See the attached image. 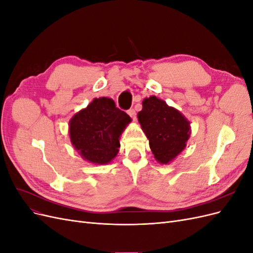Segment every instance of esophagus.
Masks as SVG:
<instances>
[{
	"label": "esophagus",
	"mask_w": 253,
	"mask_h": 253,
	"mask_svg": "<svg viewBox=\"0 0 253 253\" xmlns=\"http://www.w3.org/2000/svg\"><path fill=\"white\" fill-rule=\"evenodd\" d=\"M127 114H128V116L131 117V118H133V119H135L136 118V112H135V110L134 109H129V110H127V112H126Z\"/></svg>",
	"instance_id": "esophagus-1"
}]
</instances>
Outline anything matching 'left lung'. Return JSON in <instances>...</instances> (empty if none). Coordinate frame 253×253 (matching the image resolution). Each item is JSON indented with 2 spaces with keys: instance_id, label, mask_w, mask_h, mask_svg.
<instances>
[{
  "instance_id": "8db88e82",
  "label": "left lung",
  "mask_w": 253,
  "mask_h": 253,
  "mask_svg": "<svg viewBox=\"0 0 253 253\" xmlns=\"http://www.w3.org/2000/svg\"><path fill=\"white\" fill-rule=\"evenodd\" d=\"M138 121L158 163H171L186 148L190 136L189 121L157 97L144 99Z\"/></svg>"
}]
</instances>
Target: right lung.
I'll list each match as a JSON object with an SVG mask.
<instances>
[{
  "label": "right lung",
  "instance_id": "add662e5",
  "mask_svg": "<svg viewBox=\"0 0 253 253\" xmlns=\"http://www.w3.org/2000/svg\"><path fill=\"white\" fill-rule=\"evenodd\" d=\"M131 117L116 108L110 98H96L70 121L75 149L87 162L105 165L117 155L119 137Z\"/></svg>",
  "mask_w": 253,
  "mask_h": 253
}]
</instances>
